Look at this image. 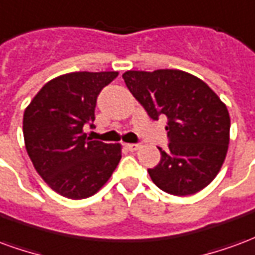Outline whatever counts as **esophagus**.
Masks as SVG:
<instances>
[{
  "instance_id": "34e87169",
  "label": "esophagus",
  "mask_w": 255,
  "mask_h": 255,
  "mask_svg": "<svg viewBox=\"0 0 255 255\" xmlns=\"http://www.w3.org/2000/svg\"><path fill=\"white\" fill-rule=\"evenodd\" d=\"M127 149L129 150V151H136V150L140 149V144L139 143H128Z\"/></svg>"
}]
</instances>
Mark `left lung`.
<instances>
[{"label":"left lung","mask_w":255,"mask_h":255,"mask_svg":"<svg viewBox=\"0 0 255 255\" xmlns=\"http://www.w3.org/2000/svg\"><path fill=\"white\" fill-rule=\"evenodd\" d=\"M123 79L153 120L168 117L169 149L149 169L162 191L186 197L212 183L224 164L231 119L219 95L203 80L179 69L127 71Z\"/></svg>","instance_id":"8db88e82"}]
</instances>
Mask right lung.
Segmentation results:
<instances>
[{"instance_id":"obj_1","label":"right lung","mask_w":255,"mask_h":255,"mask_svg":"<svg viewBox=\"0 0 255 255\" xmlns=\"http://www.w3.org/2000/svg\"><path fill=\"white\" fill-rule=\"evenodd\" d=\"M119 72H71L47 82L25 108L23 135L34 168L69 199L94 195L122 158V144L91 140L97 97Z\"/></svg>"}]
</instances>
